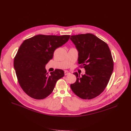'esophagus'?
I'll list each match as a JSON object with an SVG mask.
<instances>
[{"mask_svg": "<svg viewBox=\"0 0 131 131\" xmlns=\"http://www.w3.org/2000/svg\"><path fill=\"white\" fill-rule=\"evenodd\" d=\"M71 74V73L70 72H68V71H65V75H69V74Z\"/></svg>", "mask_w": 131, "mask_h": 131, "instance_id": "34e87169", "label": "esophagus"}]
</instances>
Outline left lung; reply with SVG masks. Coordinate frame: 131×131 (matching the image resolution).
I'll use <instances>...</instances> for the list:
<instances>
[{"label":"left lung","mask_w":131,"mask_h":131,"mask_svg":"<svg viewBox=\"0 0 131 131\" xmlns=\"http://www.w3.org/2000/svg\"><path fill=\"white\" fill-rule=\"evenodd\" d=\"M78 51V63L85 69V74L77 72V80L71 85L73 92L84 100H91L100 95L107 86L114 62L107 43L90 33L72 35L70 38Z\"/></svg>","instance_id":"left-lung-1"}]
</instances>
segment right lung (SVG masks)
I'll use <instances>...</instances> for the list:
<instances>
[{
	"label": "right lung",
	"mask_w": 131,
	"mask_h": 131,
	"mask_svg": "<svg viewBox=\"0 0 131 131\" xmlns=\"http://www.w3.org/2000/svg\"><path fill=\"white\" fill-rule=\"evenodd\" d=\"M70 35H38L25 40L14 58V66L23 90L31 98L42 100L53 91L57 81L64 76L56 69L50 75L46 64L53 58L55 50L63 46Z\"/></svg>",
	"instance_id": "add662e5"
}]
</instances>
